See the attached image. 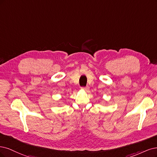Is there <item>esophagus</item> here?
<instances>
[{
  "label": "esophagus",
  "mask_w": 157,
  "mask_h": 157,
  "mask_svg": "<svg viewBox=\"0 0 157 157\" xmlns=\"http://www.w3.org/2000/svg\"><path fill=\"white\" fill-rule=\"evenodd\" d=\"M82 89H83L84 90H85V91H87V92L89 90V87H88V86H86V87H82Z\"/></svg>",
  "instance_id": "obj_1"
}]
</instances>
